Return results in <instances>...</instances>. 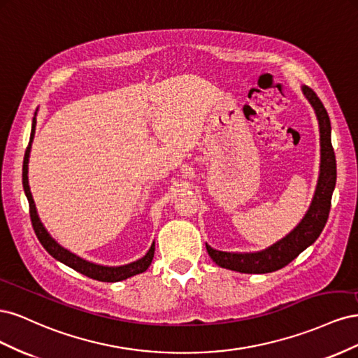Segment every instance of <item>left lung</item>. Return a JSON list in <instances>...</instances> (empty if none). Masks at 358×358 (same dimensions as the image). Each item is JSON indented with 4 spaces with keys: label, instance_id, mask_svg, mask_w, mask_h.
Returning a JSON list of instances; mask_svg holds the SVG:
<instances>
[{
    "label": "left lung",
    "instance_id": "8db88e82",
    "mask_svg": "<svg viewBox=\"0 0 358 358\" xmlns=\"http://www.w3.org/2000/svg\"><path fill=\"white\" fill-rule=\"evenodd\" d=\"M301 92L315 112L320 127V175L315 194L308 212L301 221L285 237L257 252H225L213 249L206 243V249L213 262L222 268L234 270L241 273H270L285 267L299 257L308 246L315 242L326 227L331 196L336 187V158L331 146V125L326 107L308 86L301 85Z\"/></svg>",
    "mask_w": 358,
    "mask_h": 358
}]
</instances>
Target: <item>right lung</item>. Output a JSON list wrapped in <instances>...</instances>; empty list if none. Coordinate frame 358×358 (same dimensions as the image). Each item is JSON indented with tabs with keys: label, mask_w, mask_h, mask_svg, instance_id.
<instances>
[{
	"label": "right lung",
	"mask_w": 358,
	"mask_h": 358,
	"mask_svg": "<svg viewBox=\"0 0 358 358\" xmlns=\"http://www.w3.org/2000/svg\"><path fill=\"white\" fill-rule=\"evenodd\" d=\"M38 110V109H37ZM37 110L34 113V117H32V125H31V136H29V143L28 148L25 150V157H24V167H22V183H24V191L25 196L28 199L29 203V215H31V222L32 227H34V231L38 237L40 243L43 245V248L55 258L58 262L64 263L66 266L74 268L76 272H79L85 276L101 280V282H119V280H124L131 278L134 275L143 273L148 270V267L152 263L154 258V252H155V242H152L150 245L149 251L146 252L145 257L138 258L137 262H133L129 264H124V266H101L96 264L92 262H88L79 255L73 254L69 249H66L64 246H61L53 237L50 236V233L46 230V227L43 225L40 216L37 213V208L34 199H32V194L29 189V183H28V162H29V154H31V145L32 140H34V134H36V124H37Z\"/></svg>",
	"instance_id": "right-lung-1"
}]
</instances>
